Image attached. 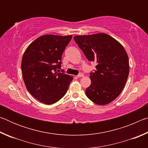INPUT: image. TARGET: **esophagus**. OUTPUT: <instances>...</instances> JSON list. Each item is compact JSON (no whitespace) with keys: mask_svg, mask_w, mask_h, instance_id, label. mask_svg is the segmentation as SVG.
Listing matches in <instances>:
<instances>
[{"mask_svg":"<svg viewBox=\"0 0 148 148\" xmlns=\"http://www.w3.org/2000/svg\"><path fill=\"white\" fill-rule=\"evenodd\" d=\"M83 76H84V74H82V73H79V74L77 76V77H83Z\"/></svg>","mask_w":148,"mask_h":148,"instance_id":"obj_1","label":"esophagus"}]
</instances>
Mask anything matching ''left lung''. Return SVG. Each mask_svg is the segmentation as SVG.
<instances>
[{"label":"left lung","mask_w":148,"mask_h":148,"mask_svg":"<svg viewBox=\"0 0 148 148\" xmlns=\"http://www.w3.org/2000/svg\"><path fill=\"white\" fill-rule=\"evenodd\" d=\"M74 41L89 61L97 62L90 73L91 84L86 96L94 103L105 105L121 93L129 73V58L122 45L105 33L75 36Z\"/></svg>","instance_id":"left-lung-1"}]
</instances>
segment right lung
<instances>
[{"label": "right lung", "mask_w": 148, "mask_h": 148, "mask_svg": "<svg viewBox=\"0 0 148 148\" xmlns=\"http://www.w3.org/2000/svg\"><path fill=\"white\" fill-rule=\"evenodd\" d=\"M72 37L53 34L38 37L22 57L21 71L27 89L45 104H54L63 97L73 79L60 71L62 53Z\"/></svg>", "instance_id": "right-lung-1"}]
</instances>
